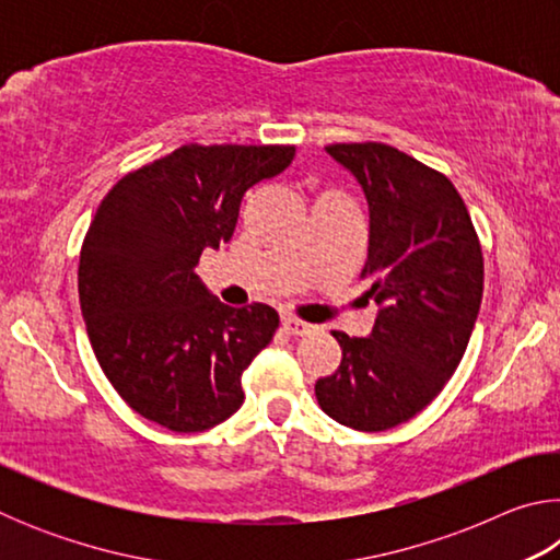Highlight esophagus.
<instances>
[{
    "label": "esophagus",
    "mask_w": 560,
    "mask_h": 560,
    "mask_svg": "<svg viewBox=\"0 0 560 560\" xmlns=\"http://www.w3.org/2000/svg\"><path fill=\"white\" fill-rule=\"evenodd\" d=\"M281 326H283V330H287V334H291V336H306V334H311V330H314V326L303 324V320L293 318V316L281 318Z\"/></svg>",
    "instance_id": "34e87169"
}]
</instances>
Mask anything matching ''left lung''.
Wrapping results in <instances>:
<instances>
[{
  "mask_svg": "<svg viewBox=\"0 0 560 560\" xmlns=\"http://www.w3.org/2000/svg\"><path fill=\"white\" fill-rule=\"evenodd\" d=\"M371 210L360 277L377 303L368 338L334 330L343 358L316 383L328 417L360 432L412 420L442 393L467 350L485 291V257L467 205L447 177L385 143H336Z\"/></svg>",
  "mask_w": 560,
  "mask_h": 560,
  "instance_id": "left-lung-1",
  "label": "left lung"
}]
</instances>
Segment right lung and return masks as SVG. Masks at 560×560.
Instances as JSON below:
<instances>
[{
    "label": "right lung",
    "instance_id": "obj_1",
    "mask_svg": "<svg viewBox=\"0 0 560 560\" xmlns=\"http://www.w3.org/2000/svg\"><path fill=\"white\" fill-rule=\"evenodd\" d=\"M293 155V145L189 143L101 200L81 246V314L101 371L145 420L202 432L242 407V373L279 314L267 303L224 306L195 267L232 240L246 189Z\"/></svg>",
    "mask_w": 560,
    "mask_h": 560
}]
</instances>
